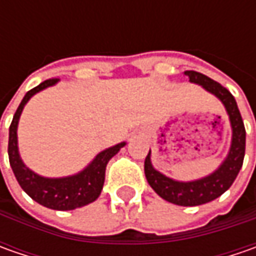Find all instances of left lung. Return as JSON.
<instances>
[{"label":"left lung","mask_w":256,"mask_h":256,"mask_svg":"<svg viewBox=\"0 0 256 256\" xmlns=\"http://www.w3.org/2000/svg\"><path fill=\"white\" fill-rule=\"evenodd\" d=\"M184 75L190 78V82L200 85L206 92L216 96L224 105L225 112L230 120L232 132L228 154L220 164V166L211 174L191 181H178L155 170L151 160V150H150L145 158L144 171L148 184L162 200L181 206H196L216 200L224 192L230 190V186L234 184L238 172L242 168L244 156H245L246 134L236 101L226 88L208 78L206 75L195 71H185Z\"/></svg>","instance_id":"left-lung-1"}]
</instances>
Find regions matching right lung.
I'll use <instances>...</instances> for the list:
<instances>
[{"label":"right lung","mask_w":256,"mask_h":256,"mask_svg":"<svg viewBox=\"0 0 256 256\" xmlns=\"http://www.w3.org/2000/svg\"><path fill=\"white\" fill-rule=\"evenodd\" d=\"M60 80H48L44 81L34 90L28 91L20 104L15 112L12 122L10 126V140H8V156L10 165L12 168L15 178L26 195H30L35 202L41 204L50 210L55 211H71L85 206L91 202L96 201L102 191L105 181V170L106 164L114 155L120 152L126 142L116 144L101 152H98L91 162L84 166L81 171L75 172L66 176H42L40 174L28 168L20 155L18 148V122L21 114L24 111L26 102L35 94L41 92L48 86H54Z\"/></svg>","instance_id":"right-lung-1"}]
</instances>
